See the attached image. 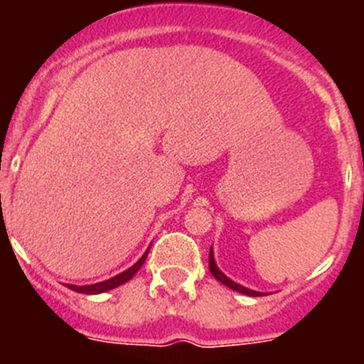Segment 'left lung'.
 Returning a JSON list of instances; mask_svg holds the SVG:
<instances>
[{"label":"left lung","mask_w":364,"mask_h":364,"mask_svg":"<svg viewBox=\"0 0 364 364\" xmlns=\"http://www.w3.org/2000/svg\"><path fill=\"white\" fill-rule=\"evenodd\" d=\"M208 269H210V274L214 276V278L218 279V282H221L223 285L230 287V289H232V290H237V292L246 294V296H253V297L265 296V294H262V292H255V290L246 289V287L239 285V283H235V282H232V279H230V278H226V276L223 274L221 271H219L218 265H215V262H214V253H212V247H210V253H208Z\"/></svg>","instance_id":"obj_1"}]
</instances>
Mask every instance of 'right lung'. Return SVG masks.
I'll return each instance as SVG.
<instances>
[{
    "label": "right lung",
    "mask_w": 364,
    "mask_h": 364,
    "mask_svg": "<svg viewBox=\"0 0 364 364\" xmlns=\"http://www.w3.org/2000/svg\"><path fill=\"white\" fill-rule=\"evenodd\" d=\"M150 250V247H149ZM149 250H146V253L143 255L141 258H139L138 262H136L134 265H132L131 269H127V271L120 272V274H117L114 278L111 279H106V282H100V283H95V285H86V287H75V285H67L68 289L74 290V292H79V294H102V292H107V290L111 289H117V287L124 285V283H127L129 279L132 278V276L136 274V272L141 269V265L145 264L146 260V255H149Z\"/></svg>",
    "instance_id": "add662e5"
}]
</instances>
